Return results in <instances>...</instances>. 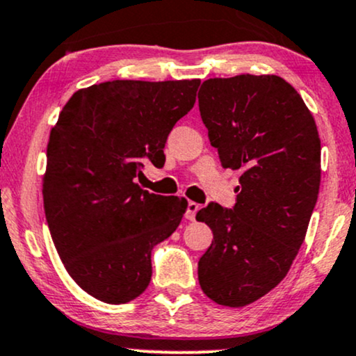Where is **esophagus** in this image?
Masks as SVG:
<instances>
[{"label": "esophagus", "instance_id": "34e87169", "mask_svg": "<svg viewBox=\"0 0 356 356\" xmlns=\"http://www.w3.org/2000/svg\"><path fill=\"white\" fill-rule=\"evenodd\" d=\"M200 209V205L197 204V202H187V211H186V217H187V220H191V222H194L195 220V213H197V211H199Z\"/></svg>", "mask_w": 356, "mask_h": 356}]
</instances>
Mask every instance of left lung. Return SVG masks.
<instances>
[{"instance_id": "1", "label": "left lung", "mask_w": 356, "mask_h": 356, "mask_svg": "<svg viewBox=\"0 0 356 356\" xmlns=\"http://www.w3.org/2000/svg\"><path fill=\"white\" fill-rule=\"evenodd\" d=\"M199 111L225 169H242L234 209L211 202L195 219L213 241L199 260L211 300L245 307L284 280L305 238L320 189L314 115L278 76L204 81Z\"/></svg>"}]
</instances>
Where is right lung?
Masks as SVG:
<instances>
[{"instance_id": "add662e5", "label": "right lung", "mask_w": 356, "mask_h": 356, "mask_svg": "<svg viewBox=\"0 0 356 356\" xmlns=\"http://www.w3.org/2000/svg\"><path fill=\"white\" fill-rule=\"evenodd\" d=\"M200 79L108 81L79 89L51 129L42 179L54 247L72 280L97 300L126 303L147 289L152 248L181 224L186 199L136 184L164 162L175 122Z\"/></svg>"}]
</instances>
